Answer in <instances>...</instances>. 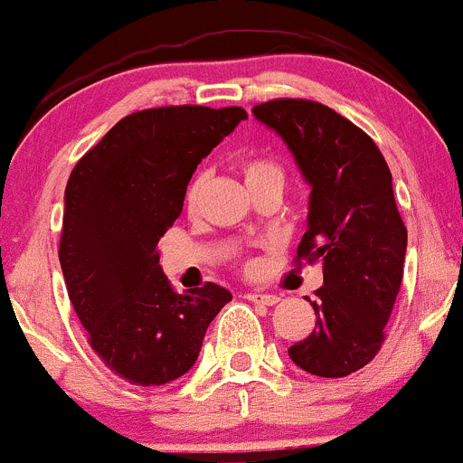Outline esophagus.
<instances>
[{"instance_id":"1","label":"esophagus","mask_w":463,"mask_h":463,"mask_svg":"<svg viewBox=\"0 0 463 463\" xmlns=\"http://www.w3.org/2000/svg\"><path fill=\"white\" fill-rule=\"evenodd\" d=\"M247 298H250L251 303H260V305H276L280 301V297H276V294H267V292H250L247 294Z\"/></svg>"}]
</instances>
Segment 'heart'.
Returning a JSON list of instances; mask_svg holds the SVG:
<instances>
[{"label":"heart","instance_id":"1","mask_svg":"<svg viewBox=\"0 0 463 463\" xmlns=\"http://www.w3.org/2000/svg\"><path fill=\"white\" fill-rule=\"evenodd\" d=\"M242 171H245L247 184L265 183V180H280V183H283V171H280L279 162L274 158H267V156H254V158H247L245 165H242ZM203 183H204V175L200 174L194 178V183L189 184V192H187L189 203L198 196Z\"/></svg>","mask_w":463,"mask_h":463}]
</instances>
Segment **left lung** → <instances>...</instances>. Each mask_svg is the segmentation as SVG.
<instances>
[{"instance_id":"left-lung-1","label":"left lung","mask_w":463,"mask_h":463,"mask_svg":"<svg viewBox=\"0 0 463 463\" xmlns=\"http://www.w3.org/2000/svg\"><path fill=\"white\" fill-rule=\"evenodd\" d=\"M251 113L283 140L309 187L298 259L323 260V288L309 301L317 326L289 359L309 374L347 376L379 352L403 279L408 232L392 174L373 137L330 107L271 99Z\"/></svg>"}]
</instances>
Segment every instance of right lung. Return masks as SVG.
Wrapping results in <instances>:
<instances>
[{
  "mask_svg": "<svg viewBox=\"0 0 463 463\" xmlns=\"http://www.w3.org/2000/svg\"><path fill=\"white\" fill-rule=\"evenodd\" d=\"M247 120L241 107H162L122 118L75 165L64 192L60 265L90 347L133 385H165L196 364L232 294L174 292L158 242L183 212L196 166Z\"/></svg>",
  "mask_w": 463,
  "mask_h": 463,
  "instance_id": "add662e5",
  "label": "right lung"
}]
</instances>
